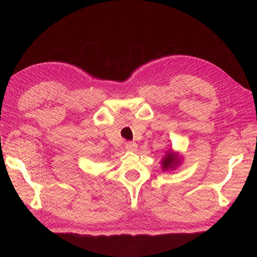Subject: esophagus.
Instances as JSON below:
<instances>
[{
    "label": "esophagus",
    "mask_w": 257,
    "mask_h": 257,
    "mask_svg": "<svg viewBox=\"0 0 257 257\" xmlns=\"http://www.w3.org/2000/svg\"><path fill=\"white\" fill-rule=\"evenodd\" d=\"M125 148L126 150L128 151H136L137 150V144L134 142H127L125 144Z\"/></svg>",
    "instance_id": "obj_1"
}]
</instances>
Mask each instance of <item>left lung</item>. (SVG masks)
Returning a JSON list of instances; mask_svg holds the SVG:
<instances>
[{
  "label": "left lung",
  "instance_id": "1",
  "mask_svg": "<svg viewBox=\"0 0 257 257\" xmlns=\"http://www.w3.org/2000/svg\"><path fill=\"white\" fill-rule=\"evenodd\" d=\"M180 163V159H179L177 153H173L172 150L167 151L164 155V158L162 160V168L163 170L168 169H175L176 166L179 165Z\"/></svg>",
  "mask_w": 257,
  "mask_h": 257
}]
</instances>
